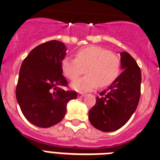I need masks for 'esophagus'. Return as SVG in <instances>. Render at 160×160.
Returning <instances> with one entry per match:
<instances>
[{"mask_svg":"<svg viewBox=\"0 0 160 160\" xmlns=\"http://www.w3.org/2000/svg\"><path fill=\"white\" fill-rule=\"evenodd\" d=\"M83 96H85V94H83V93H78L79 98H83Z\"/></svg>","mask_w":160,"mask_h":160,"instance_id":"34e87169","label":"esophagus"}]
</instances>
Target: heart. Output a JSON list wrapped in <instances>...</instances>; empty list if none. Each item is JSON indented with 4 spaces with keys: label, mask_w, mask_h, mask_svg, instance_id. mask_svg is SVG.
<instances>
[{
    "label": "heart",
    "mask_w": 160,
    "mask_h": 160,
    "mask_svg": "<svg viewBox=\"0 0 160 160\" xmlns=\"http://www.w3.org/2000/svg\"><path fill=\"white\" fill-rule=\"evenodd\" d=\"M86 75L71 83L74 91L85 92L95 89L98 85L106 86L111 83L119 72V58L109 51L97 46H88L76 53V58L66 57L62 61L65 76L73 80L83 72Z\"/></svg>",
    "instance_id": "heart-1"
}]
</instances>
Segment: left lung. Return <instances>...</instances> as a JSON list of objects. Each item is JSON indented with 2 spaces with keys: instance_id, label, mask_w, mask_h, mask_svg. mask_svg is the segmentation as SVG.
<instances>
[{
  "instance_id": "1",
  "label": "left lung",
  "mask_w": 160,
  "mask_h": 160,
  "mask_svg": "<svg viewBox=\"0 0 160 160\" xmlns=\"http://www.w3.org/2000/svg\"><path fill=\"white\" fill-rule=\"evenodd\" d=\"M123 72L109 87L99 93L88 112L93 127L104 132L119 129L130 119L138 105L142 73L135 60L128 52H120Z\"/></svg>"
}]
</instances>
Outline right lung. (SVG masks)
<instances>
[{
  "label": "right lung",
  "mask_w": 160,
  "mask_h": 160,
  "mask_svg": "<svg viewBox=\"0 0 160 160\" xmlns=\"http://www.w3.org/2000/svg\"><path fill=\"white\" fill-rule=\"evenodd\" d=\"M66 46L50 41L32 49L20 68L16 99L26 119L38 128H47L59 123L66 113V105L77 98V92L66 91L62 61Z\"/></svg>",
  "instance_id": "obj_1"
}]
</instances>
